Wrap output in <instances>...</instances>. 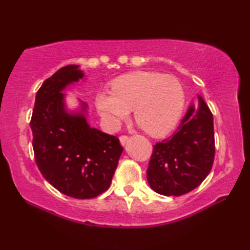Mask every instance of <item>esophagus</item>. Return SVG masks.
<instances>
[{
  "instance_id": "esophagus-1",
  "label": "esophagus",
  "mask_w": 250,
  "mask_h": 250,
  "mask_svg": "<svg viewBox=\"0 0 250 250\" xmlns=\"http://www.w3.org/2000/svg\"><path fill=\"white\" fill-rule=\"evenodd\" d=\"M128 140H129L128 135H121V137H120V142H121L122 146H125V143L128 142Z\"/></svg>"
}]
</instances>
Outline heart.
I'll list each match as a JSON object with an SVG mask.
<instances>
[{"label":"heart","instance_id":"1","mask_svg":"<svg viewBox=\"0 0 250 250\" xmlns=\"http://www.w3.org/2000/svg\"><path fill=\"white\" fill-rule=\"evenodd\" d=\"M112 91L100 90L96 105L112 125L126 119L134 108V119L147 134L162 137L174 128L185 104L183 84L174 76L135 71L111 83Z\"/></svg>","mask_w":250,"mask_h":250}]
</instances>
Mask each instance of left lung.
<instances>
[{
	"label": "left lung",
	"mask_w": 250,
	"mask_h": 250,
	"mask_svg": "<svg viewBox=\"0 0 250 250\" xmlns=\"http://www.w3.org/2000/svg\"><path fill=\"white\" fill-rule=\"evenodd\" d=\"M198 101V109L191 104L170 138L153 146L146 179L161 195L180 196L193 191L213 167V115L202 97Z\"/></svg>",
	"instance_id": "1"
}]
</instances>
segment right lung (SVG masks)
<instances>
[{"label": "right lung", "instance_id": "1", "mask_svg": "<svg viewBox=\"0 0 250 250\" xmlns=\"http://www.w3.org/2000/svg\"><path fill=\"white\" fill-rule=\"evenodd\" d=\"M82 78L79 66L68 65L46 79L36 94L31 129L42 175L65 195L86 200L109 188L124 147L115 135L88 125L86 104L80 112H67L62 91Z\"/></svg>", "mask_w": 250, "mask_h": 250}]
</instances>
